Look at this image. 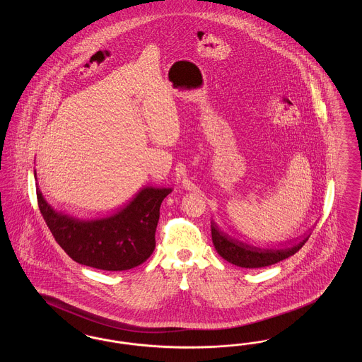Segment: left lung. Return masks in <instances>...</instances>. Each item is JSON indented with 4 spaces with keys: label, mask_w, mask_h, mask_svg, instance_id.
<instances>
[{
    "label": "left lung",
    "mask_w": 362,
    "mask_h": 362,
    "mask_svg": "<svg viewBox=\"0 0 362 362\" xmlns=\"http://www.w3.org/2000/svg\"><path fill=\"white\" fill-rule=\"evenodd\" d=\"M308 238L310 235L307 233L301 239H298V241H288L279 244V247L273 244H267V247H257L229 236L226 232L221 230L217 223L211 221V240L216 251L226 262L245 269L266 267L289 258L305 244Z\"/></svg>",
    "instance_id": "8db88e82"
}]
</instances>
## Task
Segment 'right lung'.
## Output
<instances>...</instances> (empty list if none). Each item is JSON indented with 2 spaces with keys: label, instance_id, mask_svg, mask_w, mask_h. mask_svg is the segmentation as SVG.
Listing matches in <instances>:
<instances>
[{
  "label": "right lung",
  "instance_id": "1",
  "mask_svg": "<svg viewBox=\"0 0 362 362\" xmlns=\"http://www.w3.org/2000/svg\"><path fill=\"white\" fill-rule=\"evenodd\" d=\"M34 173L40 213L54 239L73 260L99 270L123 272L152 255L160 206L173 192L171 187L146 186L114 214L83 220L55 210L43 197Z\"/></svg>",
  "mask_w": 362,
  "mask_h": 362
}]
</instances>
